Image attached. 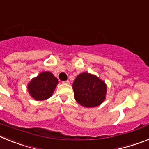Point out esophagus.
Returning a JSON list of instances; mask_svg holds the SVG:
<instances>
[{"mask_svg":"<svg viewBox=\"0 0 149 149\" xmlns=\"http://www.w3.org/2000/svg\"><path fill=\"white\" fill-rule=\"evenodd\" d=\"M63 84H69V81H63Z\"/></svg>","mask_w":149,"mask_h":149,"instance_id":"esophagus-1","label":"esophagus"}]
</instances>
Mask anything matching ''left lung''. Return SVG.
Masks as SVG:
<instances>
[{"label": "left lung", "instance_id": "8db88e82", "mask_svg": "<svg viewBox=\"0 0 149 149\" xmlns=\"http://www.w3.org/2000/svg\"><path fill=\"white\" fill-rule=\"evenodd\" d=\"M74 98L78 104L86 107L101 104L105 99L107 86L105 83L91 74H80L72 85Z\"/></svg>", "mask_w": 149, "mask_h": 149}]
</instances>
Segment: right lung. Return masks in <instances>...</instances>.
<instances>
[{
    "label": "right lung",
    "mask_w": 149,
    "mask_h": 149,
    "mask_svg": "<svg viewBox=\"0 0 149 149\" xmlns=\"http://www.w3.org/2000/svg\"><path fill=\"white\" fill-rule=\"evenodd\" d=\"M58 80L49 72H42L35 78L32 79L28 84V91L30 95L36 101H42L50 98Z\"/></svg>",
    "instance_id": "add662e5"
}]
</instances>
